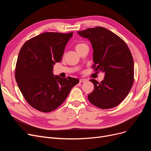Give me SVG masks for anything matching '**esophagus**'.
<instances>
[{
    "label": "esophagus",
    "instance_id": "34e87169",
    "mask_svg": "<svg viewBox=\"0 0 151 151\" xmlns=\"http://www.w3.org/2000/svg\"><path fill=\"white\" fill-rule=\"evenodd\" d=\"M87 81H88V80H86V79H85V78H81L80 80V83H86Z\"/></svg>",
    "mask_w": 151,
    "mask_h": 151
}]
</instances>
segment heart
I'll list each match as a JSON object with an SVG mask.
<instances>
[{"label": "heart", "mask_w": 151, "mask_h": 151, "mask_svg": "<svg viewBox=\"0 0 151 151\" xmlns=\"http://www.w3.org/2000/svg\"><path fill=\"white\" fill-rule=\"evenodd\" d=\"M85 44H84V43H80V44H78L76 46V48H78V47H81V46H83V45H84Z\"/></svg>", "instance_id": "obj_1"}]
</instances>
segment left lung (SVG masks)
Instances as JSON below:
<instances>
[{"instance_id":"8db88e82","label":"left lung","mask_w":151,"mask_h":151,"mask_svg":"<svg viewBox=\"0 0 151 151\" xmlns=\"http://www.w3.org/2000/svg\"><path fill=\"white\" fill-rule=\"evenodd\" d=\"M89 40L93 48L95 70L105 73L104 80H91L94 90L88 96L92 104L101 109L114 108L127 96L134 81V63L125 42L113 32L96 27L78 31Z\"/></svg>"}]
</instances>
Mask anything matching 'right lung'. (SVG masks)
Returning a JSON list of instances; mask_svg holds the SVG:
<instances>
[{
  "instance_id": "obj_1",
  "label": "right lung",
  "mask_w": 151,
  "mask_h": 151,
  "mask_svg": "<svg viewBox=\"0 0 151 151\" xmlns=\"http://www.w3.org/2000/svg\"><path fill=\"white\" fill-rule=\"evenodd\" d=\"M73 32H45L29 40L21 48L15 79L28 104L35 109L49 113L65 101L76 78H62L52 73L53 66L62 60Z\"/></svg>"
}]
</instances>
